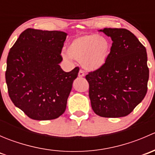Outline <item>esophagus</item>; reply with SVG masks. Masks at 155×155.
<instances>
[{"mask_svg": "<svg viewBox=\"0 0 155 155\" xmlns=\"http://www.w3.org/2000/svg\"><path fill=\"white\" fill-rule=\"evenodd\" d=\"M78 76H79V77H83V76H85V72L83 71V70H79Z\"/></svg>", "mask_w": 155, "mask_h": 155, "instance_id": "34e87169", "label": "esophagus"}]
</instances>
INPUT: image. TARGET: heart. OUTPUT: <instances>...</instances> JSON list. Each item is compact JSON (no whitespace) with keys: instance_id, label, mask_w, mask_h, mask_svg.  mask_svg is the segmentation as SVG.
<instances>
[{"instance_id":"1","label":"heart","mask_w":155,"mask_h":155,"mask_svg":"<svg viewBox=\"0 0 155 155\" xmlns=\"http://www.w3.org/2000/svg\"><path fill=\"white\" fill-rule=\"evenodd\" d=\"M111 48V42L107 37L87 34L75 38L69 45L68 51L72 58L82 61L85 68L94 70L105 64Z\"/></svg>"}]
</instances>
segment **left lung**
<instances>
[{
  "label": "left lung",
  "instance_id": "left-lung-1",
  "mask_svg": "<svg viewBox=\"0 0 155 155\" xmlns=\"http://www.w3.org/2000/svg\"><path fill=\"white\" fill-rule=\"evenodd\" d=\"M100 31L111 37L112 44L105 64L85 76L92 109L104 118L126 116L147 93L146 49L127 29L109 28Z\"/></svg>",
  "mask_w": 155,
  "mask_h": 155
}]
</instances>
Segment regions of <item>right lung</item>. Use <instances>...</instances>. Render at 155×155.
<instances>
[{
  "instance_id": "obj_1",
  "label": "right lung",
  "mask_w": 155,
  "mask_h": 155,
  "mask_svg": "<svg viewBox=\"0 0 155 155\" xmlns=\"http://www.w3.org/2000/svg\"><path fill=\"white\" fill-rule=\"evenodd\" d=\"M67 34L27 28L9 51L5 77L11 101L30 118L46 121L64 112L79 68L64 72L59 63Z\"/></svg>"
}]
</instances>
